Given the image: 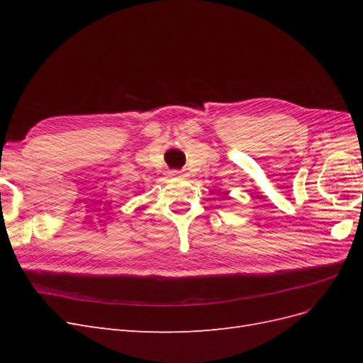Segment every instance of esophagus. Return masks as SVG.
Wrapping results in <instances>:
<instances>
[{"instance_id":"obj_1","label":"esophagus","mask_w":363,"mask_h":363,"mask_svg":"<svg viewBox=\"0 0 363 363\" xmlns=\"http://www.w3.org/2000/svg\"><path fill=\"white\" fill-rule=\"evenodd\" d=\"M171 175H174V177H182L183 174H182L180 171H172V172H171Z\"/></svg>"}]
</instances>
